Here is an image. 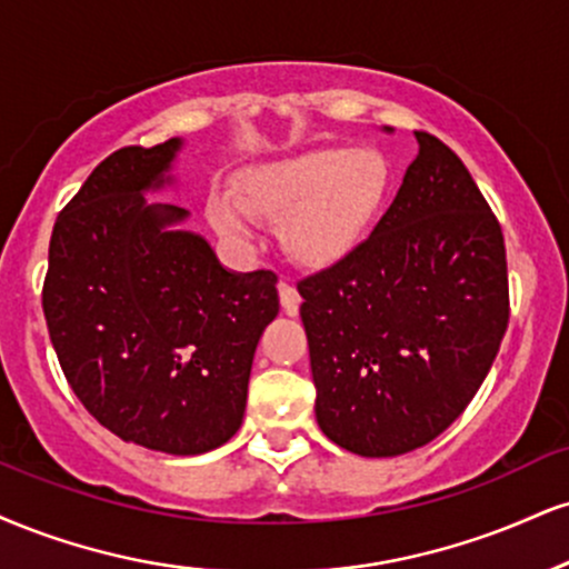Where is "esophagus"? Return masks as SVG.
<instances>
[{
	"mask_svg": "<svg viewBox=\"0 0 569 569\" xmlns=\"http://www.w3.org/2000/svg\"><path fill=\"white\" fill-rule=\"evenodd\" d=\"M278 293H280V307H283V312L286 315H297L302 297H299V291L293 289V283H289V280L283 278L278 283Z\"/></svg>",
	"mask_w": 569,
	"mask_h": 569,
	"instance_id": "esophagus-1",
	"label": "esophagus"
}]
</instances>
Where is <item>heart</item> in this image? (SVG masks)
I'll return each instance as SVG.
<instances>
[{"instance_id":"b5f03b06","label":"heart","mask_w":569,"mask_h":569,"mask_svg":"<svg viewBox=\"0 0 569 569\" xmlns=\"http://www.w3.org/2000/svg\"><path fill=\"white\" fill-rule=\"evenodd\" d=\"M389 188L392 169L379 150L310 148L241 177L238 196L211 193L209 219L241 249L257 241V219H270L293 262L331 267L366 241Z\"/></svg>"}]
</instances>
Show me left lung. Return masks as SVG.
I'll return each instance as SVG.
<instances>
[{
  "mask_svg": "<svg viewBox=\"0 0 569 569\" xmlns=\"http://www.w3.org/2000/svg\"><path fill=\"white\" fill-rule=\"evenodd\" d=\"M416 140L419 156L371 236L297 283L318 427L368 458L442 435L509 326L501 224L453 150L429 132Z\"/></svg>",
  "mask_w": 569,
  "mask_h": 569,
  "instance_id": "obj_1",
  "label": "left lung"
}]
</instances>
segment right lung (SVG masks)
Instances as JSON below:
<instances>
[{
  "instance_id": "obj_1",
  "label": "right lung",
  "mask_w": 569,
  "mask_h": 569,
  "mask_svg": "<svg viewBox=\"0 0 569 569\" xmlns=\"http://www.w3.org/2000/svg\"><path fill=\"white\" fill-rule=\"evenodd\" d=\"M180 148L129 146L94 167L52 228L42 307L68 385L102 427L198 456L241 429L278 276L224 270L201 236L172 230L188 211L146 203Z\"/></svg>"
}]
</instances>
